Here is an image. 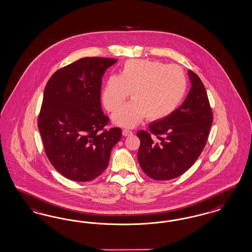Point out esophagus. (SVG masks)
<instances>
[{"label": "esophagus", "mask_w": 252, "mask_h": 252, "mask_svg": "<svg viewBox=\"0 0 252 252\" xmlns=\"http://www.w3.org/2000/svg\"><path fill=\"white\" fill-rule=\"evenodd\" d=\"M123 136H125V137H128V136H131L133 133H132V131H130V130L127 129H124L122 131Z\"/></svg>", "instance_id": "obj_1"}]
</instances>
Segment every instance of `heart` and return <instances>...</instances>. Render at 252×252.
Wrapping results in <instances>:
<instances>
[{"instance_id":"obj_1","label":"heart","mask_w":252,"mask_h":252,"mask_svg":"<svg viewBox=\"0 0 252 252\" xmlns=\"http://www.w3.org/2000/svg\"><path fill=\"white\" fill-rule=\"evenodd\" d=\"M187 91L183 70L159 61L133 59L126 62L118 75L107 78L102 102L114 113L122 106L131 92L132 100L113 115L115 125L132 128L146 116L151 121L172 115Z\"/></svg>"}]
</instances>
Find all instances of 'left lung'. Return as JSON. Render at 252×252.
I'll return each mask as SVG.
<instances>
[{"label":"left lung","mask_w":252,"mask_h":252,"mask_svg":"<svg viewBox=\"0 0 252 252\" xmlns=\"http://www.w3.org/2000/svg\"><path fill=\"white\" fill-rule=\"evenodd\" d=\"M188 73L191 88L183 103L166 118L151 123L150 132L137 133L139 165L155 180L183 175L206 145L213 124L212 109L200 78L191 70Z\"/></svg>","instance_id":"left-lung-1"}]
</instances>
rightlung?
<instances>
[{
	"instance_id": "obj_1",
	"label": "right lung",
	"mask_w": 252,
	"mask_h": 252,
	"mask_svg": "<svg viewBox=\"0 0 252 252\" xmlns=\"http://www.w3.org/2000/svg\"><path fill=\"white\" fill-rule=\"evenodd\" d=\"M117 60L85 57L57 70L46 85L38 126L46 155L62 176L76 182L95 179L106 169L118 127L100 104L101 78Z\"/></svg>"
}]
</instances>
